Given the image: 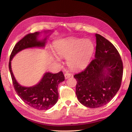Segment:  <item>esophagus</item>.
<instances>
[{"label":"esophagus","instance_id":"1","mask_svg":"<svg viewBox=\"0 0 132 132\" xmlns=\"http://www.w3.org/2000/svg\"><path fill=\"white\" fill-rule=\"evenodd\" d=\"M64 77H65V78L67 79L68 78H69L70 77H71V74L69 73L68 72H66L65 74H64Z\"/></svg>","mask_w":132,"mask_h":132}]
</instances>
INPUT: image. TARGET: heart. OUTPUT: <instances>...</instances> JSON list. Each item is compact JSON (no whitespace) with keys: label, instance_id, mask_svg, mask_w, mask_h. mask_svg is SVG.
Listing matches in <instances>:
<instances>
[{"label":"heart","instance_id":"b5f03b06","mask_svg":"<svg viewBox=\"0 0 132 132\" xmlns=\"http://www.w3.org/2000/svg\"><path fill=\"white\" fill-rule=\"evenodd\" d=\"M94 50V43L88 39H64L57 41L54 45L56 54L60 58H67L68 65L73 69H81L86 65Z\"/></svg>","mask_w":132,"mask_h":132}]
</instances>
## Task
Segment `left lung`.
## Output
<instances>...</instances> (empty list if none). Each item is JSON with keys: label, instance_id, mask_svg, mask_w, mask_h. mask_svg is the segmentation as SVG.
I'll return each mask as SVG.
<instances>
[{"label": "left lung", "instance_id": "left-lung-1", "mask_svg": "<svg viewBox=\"0 0 132 132\" xmlns=\"http://www.w3.org/2000/svg\"><path fill=\"white\" fill-rule=\"evenodd\" d=\"M95 59L74 75L79 101L89 108L106 105L117 94L123 77V62L117 50L109 41L96 34Z\"/></svg>", "mask_w": 132, "mask_h": 132}]
</instances>
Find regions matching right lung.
<instances>
[{
    "instance_id": "1",
    "label": "right lung",
    "mask_w": 132,
    "mask_h": 132,
    "mask_svg": "<svg viewBox=\"0 0 132 132\" xmlns=\"http://www.w3.org/2000/svg\"><path fill=\"white\" fill-rule=\"evenodd\" d=\"M39 32L29 34L19 41L11 52L9 63V68L15 91L22 100L35 109L47 110L57 103L58 98V84L65 80L62 71L56 74L46 73L38 84L32 87L22 86L16 81L12 72L11 61L19 52L27 48L44 47L47 37L38 41Z\"/></svg>"
}]
</instances>
